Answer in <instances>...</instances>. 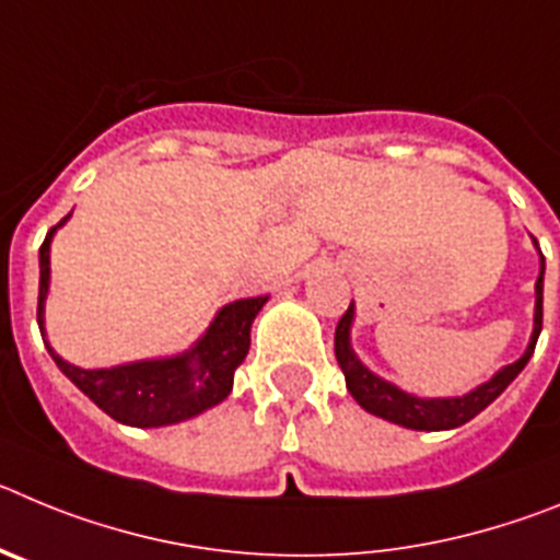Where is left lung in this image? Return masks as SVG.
<instances>
[{
	"instance_id": "1",
	"label": "left lung",
	"mask_w": 560,
	"mask_h": 560,
	"mask_svg": "<svg viewBox=\"0 0 560 560\" xmlns=\"http://www.w3.org/2000/svg\"><path fill=\"white\" fill-rule=\"evenodd\" d=\"M536 244V237H533ZM538 249V244H536ZM541 257V271L536 280V311H533V334L524 353L518 355L513 364H504L502 370L482 381L479 387L471 393L457 395V398H420V395L407 393V389L395 387L393 381L381 378L373 370L364 368V361L355 355L353 345H350V330H353L355 319V305L350 303L348 314L341 316L336 325V361H339L341 373H345V384H348L350 395L355 398L364 412L384 418L389 423H398L404 429H415V432H446V429H457L477 418L485 407H491L493 400L508 389L513 378L524 370V364L530 361L533 350H536L538 334H541V303H544V255Z\"/></svg>"
}]
</instances>
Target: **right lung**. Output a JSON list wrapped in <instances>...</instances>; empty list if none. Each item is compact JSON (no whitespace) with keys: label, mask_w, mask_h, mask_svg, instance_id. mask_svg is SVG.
<instances>
[{"label":"right lung","mask_w":560,"mask_h":560,"mask_svg":"<svg viewBox=\"0 0 560 560\" xmlns=\"http://www.w3.org/2000/svg\"><path fill=\"white\" fill-rule=\"evenodd\" d=\"M72 215V212H69ZM63 215L44 237L38 249V328L49 355L89 400L114 418L117 423L137 429H160L190 420L207 409L219 407L232 393L237 364L249 353V330L255 316L266 305L269 296H249L226 303L212 316L205 334L192 341L190 348L160 359H140L114 368L83 370L69 364L67 359L52 350L44 328V305L49 294V246L52 237L69 221Z\"/></svg>","instance_id":"obj_1"}]
</instances>
